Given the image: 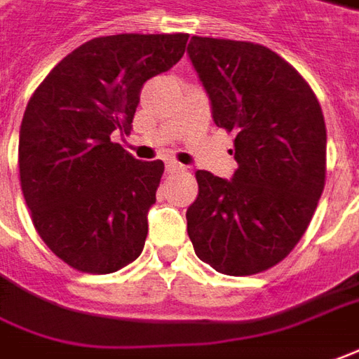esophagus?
Returning a JSON list of instances; mask_svg holds the SVG:
<instances>
[{
    "instance_id": "1",
    "label": "esophagus",
    "mask_w": 359,
    "mask_h": 359,
    "mask_svg": "<svg viewBox=\"0 0 359 359\" xmlns=\"http://www.w3.org/2000/svg\"><path fill=\"white\" fill-rule=\"evenodd\" d=\"M167 170H169V172H184L187 167H184V165H180V163H177V161H169V163H167Z\"/></svg>"
}]
</instances>
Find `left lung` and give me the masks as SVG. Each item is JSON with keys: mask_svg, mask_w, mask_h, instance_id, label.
I'll use <instances>...</instances> for the list:
<instances>
[{"mask_svg": "<svg viewBox=\"0 0 359 359\" xmlns=\"http://www.w3.org/2000/svg\"><path fill=\"white\" fill-rule=\"evenodd\" d=\"M189 57L218 128L233 133L238 170H196L187 230L200 259L245 277L283 262L313 220L326 182V126L309 82L271 48L192 36Z\"/></svg>", "mask_w": 359, "mask_h": 359, "instance_id": "8db88e82", "label": "left lung"}]
</instances>
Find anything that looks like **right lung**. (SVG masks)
I'll use <instances>...</instances> for the list:
<instances>
[{"mask_svg":"<svg viewBox=\"0 0 359 359\" xmlns=\"http://www.w3.org/2000/svg\"><path fill=\"white\" fill-rule=\"evenodd\" d=\"M189 33L96 36L39 84L19 131V179L41 240L72 269L106 275L135 262L165 165L137 161L129 133L141 88L179 62Z\"/></svg>","mask_w":359,"mask_h":359,"instance_id":"add662e5","label":"right lung"}]
</instances>
